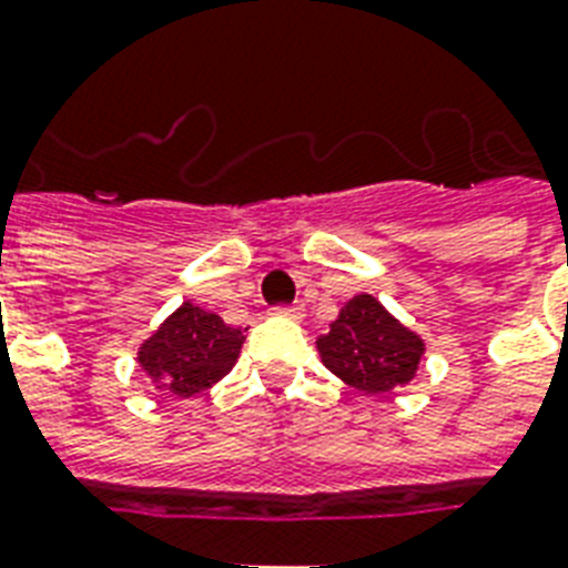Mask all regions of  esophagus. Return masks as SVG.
Segmentation results:
<instances>
[{"mask_svg": "<svg viewBox=\"0 0 568 568\" xmlns=\"http://www.w3.org/2000/svg\"><path fill=\"white\" fill-rule=\"evenodd\" d=\"M274 315H280V318H303V310L301 306H276Z\"/></svg>", "mask_w": 568, "mask_h": 568, "instance_id": "esophagus-1", "label": "esophagus"}]
</instances>
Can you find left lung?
Masks as SVG:
<instances>
[{"mask_svg":"<svg viewBox=\"0 0 568 568\" xmlns=\"http://www.w3.org/2000/svg\"><path fill=\"white\" fill-rule=\"evenodd\" d=\"M321 363L368 395L406 386L418 372L424 342L392 318L372 294H356L318 338Z\"/></svg>","mask_w":568,"mask_h":568,"instance_id":"1","label":"left lung"}]
</instances>
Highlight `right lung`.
<instances>
[{"label": "right lung", "instance_id": "obj_1", "mask_svg": "<svg viewBox=\"0 0 568 568\" xmlns=\"http://www.w3.org/2000/svg\"><path fill=\"white\" fill-rule=\"evenodd\" d=\"M244 345V329L223 324L221 315L182 303L138 351V363L155 388L191 397L232 372Z\"/></svg>", "mask_w": 568, "mask_h": 568}]
</instances>
